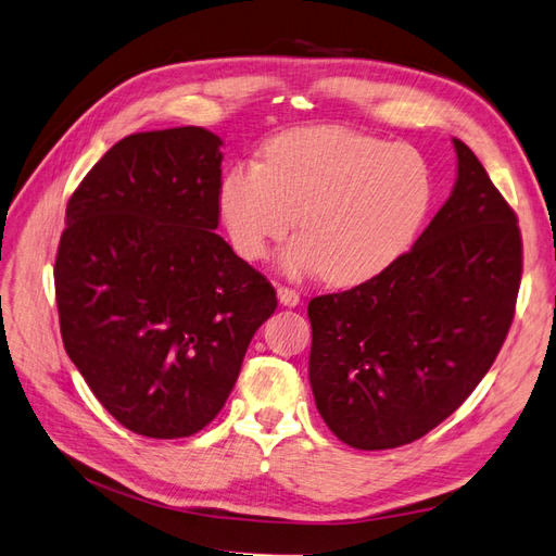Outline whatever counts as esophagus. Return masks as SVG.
I'll list each match as a JSON object with an SVG mask.
<instances>
[{"label":"esophagus","instance_id":"34e87169","mask_svg":"<svg viewBox=\"0 0 556 556\" xmlns=\"http://www.w3.org/2000/svg\"><path fill=\"white\" fill-rule=\"evenodd\" d=\"M278 301H280L282 306L294 308V306L301 304V296H299V292H294L292 288H285V285H278Z\"/></svg>","mask_w":556,"mask_h":556}]
</instances>
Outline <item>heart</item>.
Returning <instances> with one entry per match:
<instances>
[{"label":"heart","instance_id":"heart-1","mask_svg":"<svg viewBox=\"0 0 556 556\" xmlns=\"http://www.w3.org/2000/svg\"><path fill=\"white\" fill-rule=\"evenodd\" d=\"M433 174L419 150L343 127H301L268 141L262 164L223 178L220 215L245 260L266 255L299 215V237L282 252L290 274L339 288L382 274L427 223Z\"/></svg>","mask_w":556,"mask_h":556}]
</instances>
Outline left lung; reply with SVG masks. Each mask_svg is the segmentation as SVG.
<instances>
[{"label": "left lung", "mask_w": 556, "mask_h": 556, "mask_svg": "<svg viewBox=\"0 0 556 556\" xmlns=\"http://www.w3.org/2000/svg\"><path fill=\"white\" fill-rule=\"evenodd\" d=\"M452 143L457 182L415 245L371 280L308 304L315 406L350 447H399L439 427L513 325L517 215L473 150Z\"/></svg>", "instance_id": "8db88e82"}]
</instances>
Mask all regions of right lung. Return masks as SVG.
<instances>
[{"instance_id": "add662e5", "label": "right lung", "mask_w": 556, "mask_h": 556, "mask_svg": "<svg viewBox=\"0 0 556 556\" xmlns=\"http://www.w3.org/2000/svg\"><path fill=\"white\" fill-rule=\"evenodd\" d=\"M220 137L204 127L117 141L66 204L55 296L66 355L99 403L148 439L223 410L278 301L215 233Z\"/></svg>"}]
</instances>
